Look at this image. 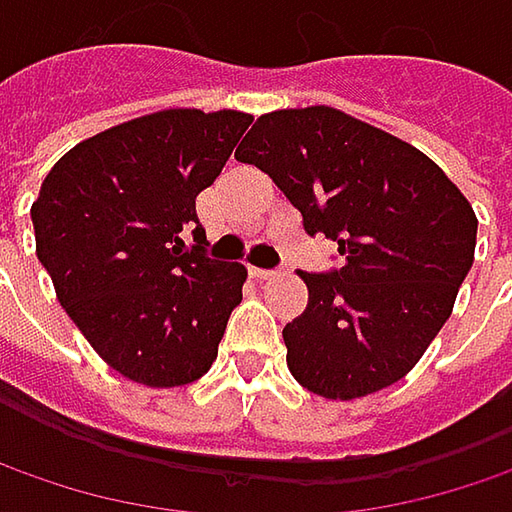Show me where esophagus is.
<instances>
[{"label": "esophagus", "mask_w": 512, "mask_h": 512, "mask_svg": "<svg viewBox=\"0 0 512 512\" xmlns=\"http://www.w3.org/2000/svg\"><path fill=\"white\" fill-rule=\"evenodd\" d=\"M252 275H255L257 280H275L280 272H278V269H257V266H255V269H252Z\"/></svg>", "instance_id": "1"}]
</instances>
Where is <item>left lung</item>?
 I'll return each mask as SVG.
<instances>
[{
	"mask_svg": "<svg viewBox=\"0 0 512 512\" xmlns=\"http://www.w3.org/2000/svg\"><path fill=\"white\" fill-rule=\"evenodd\" d=\"M234 157L275 180L306 234L338 243V266L300 272L309 303L283 326L295 381L341 401L401 381L473 266L467 197L418 148L326 105L260 117Z\"/></svg>",
	"mask_w": 512,
	"mask_h": 512,
	"instance_id": "8db88e82",
	"label": "left lung"
}]
</instances>
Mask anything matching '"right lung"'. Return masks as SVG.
Segmentation results:
<instances>
[{"label": "right lung", "mask_w": 512, "mask_h": 512, "mask_svg": "<svg viewBox=\"0 0 512 512\" xmlns=\"http://www.w3.org/2000/svg\"><path fill=\"white\" fill-rule=\"evenodd\" d=\"M249 123L240 111L148 114L79 143L42 180L36 257L88 344L137 384L206 375L243 300V263L206 255L197 194Z\"/></svg>", "instance_id": "1"}]
</instances>
